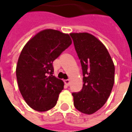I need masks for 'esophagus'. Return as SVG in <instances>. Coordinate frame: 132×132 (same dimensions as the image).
<instances>
[{"label":"esophagus","instance_id":"obj_1","mask_svg":"<svg viewBox=\"0 0 132 132\" xmlns=\"http://www.w3.org/2000/svg\"><path fill=\"white\" fill-rule=\"evenodd\" d=\"M63 81H64V83L66 84V86H69L70 82H71V80H70V79H66V80H63Z\"/></svg>","mask_w":132,"mask_h":132}]
</instances>
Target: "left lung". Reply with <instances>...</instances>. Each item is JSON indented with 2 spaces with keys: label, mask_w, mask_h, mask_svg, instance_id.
Returning <instances> with one entry per match:
<instances>
[{
  "label": "left lung",
  "mask_w": 132,
  "mask_h": 132,
  "mask_svg": "<svg viewBox=\"0 0 132 132\" xmlns=\"http://www.w3.org/2000/svg\"><path fill=\"white\" fill-rule=\"evenodd\" d=\"M80 60L83 88L73 93V105L78 110L91 114L105 105L114 82V65L108 49L100 41L87 32L71 33Z\"/></svg>",
  "instance_id": "1"
}]
</instances>
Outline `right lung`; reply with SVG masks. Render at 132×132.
Returning <instances> with one entry per match:
<instances>
[{
    "instance_id": "obj_1",
    "label": "right lung",
    "mask_w": 132,
    "mask_h": 132,
    "mask_svg": "<svg viewBox=\"0 0 132 132\" xmlns=\"http://www.w3.org/2000/svg\"><path fill=\"white\" fill-rule=\"evenodd\" d=\"M72 44L69 34L46 29L24 45L16 66L19 90L30 108L45 112L54 107L64 83L53 76V61Z\"/></svg>"
}]
</instances>
